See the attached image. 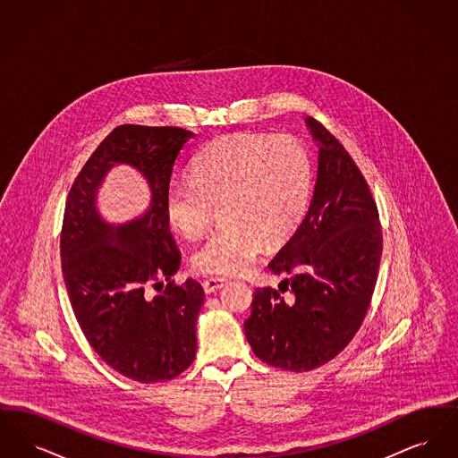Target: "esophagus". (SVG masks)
I'll list each match as a JSON object with an SVG mask.
<instances>
[{"label": "esophagus", "instance_id": "34e87169", "mask_svg": "<svg viewBox=\"0 0 458 458\" xmlns=\"http://www.w3.org/2000/svg\"><path fill=\"white\" fill-rule=\"evenodd\" d=\"M226 284L228 282L225 278H208V280L202 282V286H204L206 293H213V292H216L219 288H223Z\"/></svg>", "mask_w": 458, "mask_h": 458}]
</instances>
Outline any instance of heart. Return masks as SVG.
<instances>
[{"label": "heart", "mask_w": 458, "mask_h": 458, "mask_svg": "<svg viewBox=\"0 0 458 458\" xmlns=\"http://www.w3.org/2000/svg\"><path fill=\"white\" fill-rule=\"evenodd\" d=\"M192 182L172 183L165 215L185 239H200L221 208L225 221L192 256L204 275L245 273L267 245L290 239L304 219L312 185L310 157L290 135L219 137L194 161Z\"/></svg>", "instance_id": "obj_1"}]
</instances>
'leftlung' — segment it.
<instances>
[{
	"mask_svg": "<svg viewBox=\"0 0 458 458\" xmlns=\"http://www.w3.org/2000/svg\"><path fill=\"white\" fill-rule=\"evenodd\" d=\"M319 146L314 196L304 221L269 262L284 276L256 288L245 338L262 362L293 372L316 369L345 349L369 309L383 252L379 213L349 151L314 118Z\"/></svg>",
	"mask_w": 458,
	"mask_h": 458,
	"instance_id": "8db88e82",
	"label": "left lung"
}]
</instances>
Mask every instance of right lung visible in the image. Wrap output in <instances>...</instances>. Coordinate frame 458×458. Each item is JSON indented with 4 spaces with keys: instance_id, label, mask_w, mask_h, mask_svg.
I'll use <instances>...</instances> for the list:
<instances>
[{
    "instance_id": "add662e5",
    "label": "right lung",
    "mask_w": 458,
    "mask_h": 458,
    "mask_svg": "<svg viewBox=\"0 0 458 458\" xmlns=\"http://www.w3.org/2000/svg\"><path fill=\"white\" fill-rule=\"evenodd\" d=\"M192 135L180 127L120 125L90 154L66 197L60 254L77 323L111 369L146 385L174 379L196 357L204 290L192 278L172 280L180 252L165 215L174 163ZM116 162L147 176L152 206L142 219L114 227L98 216L95 196Z\"/></svg>"
}]
</instances>
